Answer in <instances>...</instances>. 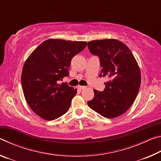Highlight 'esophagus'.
<instances>
[{
    "mask_svg": "<svg viewBox=\"0 0 161 161\" xmlns=\"http://www.w3.org/2000/svg\"><path fill=\"white\" fill-rule=\"evenodd\" d=\"M77 88L79 89H84L86 88V86H80V85H78L77 86Z\"/></svg>",
    "mask_w": 161,
    "mask_h": 161,
    "instance_id": "esophagus-1",
    "label": "esophagus"
}]
</instances>
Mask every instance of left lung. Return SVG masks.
<instances>
[{
	"label": "left lung",
	"instance_id": "obj_1",
	"mask_svg": "<svg viewBox=\"0 0 161 161\" xmlns=\"http://www.w3.org/2000/svg\"><path fill=\"white\" fill-rule=\"evenodd\" d=\"M92 54L99 57L100 77L108 81L103 92L94 89V97L87 104L108 119L122 115L130 107L139 90L141 76L139 66L131 51L116 39L92 40L88 42Z\"/></svg>",
	"mask_w": 161,
	"mask_h": 161
}]
</instances>
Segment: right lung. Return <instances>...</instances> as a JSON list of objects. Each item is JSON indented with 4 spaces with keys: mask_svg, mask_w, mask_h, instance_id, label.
Returning <instances> with one entry per match:
<instances>
[{
    "mask_svg": "<svg viewBox=\"0 0 161 161\" xmlns=\"http://www.w3.org/2000/svg\"><path fill=\"white\" fill-rule=\"evenodd\" d=\"M86 45L85 41L51 38L27 58L21 75L23 94L29 107L42 119L53 121L69 110L77 89L58 81L69 75L71 60Z\"/></svg>",
    "mask_w": 161,
    "mask_h": 161,
    "instance_id": "add662e5",
    "label": "right lung"
}]
</instances>
